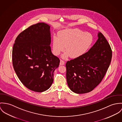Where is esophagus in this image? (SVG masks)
I'll use <instances>...</instances> for the list:
<instances>
[{"label":"esophagus","mask_w":122,"mask_h":122,"mask_svg":"<svg viewBox=\"0 0 122 122\" xmlns=\"http://www.w3.org/2000/svg\"><path fill=\"white\" fill-rule=\"evenodd\" d=\"M65 62L64 61H63L62 60H60V65H65Z\"/></svg>","instance_id":"1"}]
</instances>
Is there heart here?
<instances>
[{
	"label": "heart",
	"instance_id": "heart-1",
	"mask_svg": "<svg viewBox=\"0 0 122 122\" xmlns=\"http://www.w3.org/2000/svg\"><path fill=\"white\" fill-rule=\"evenodd\" d=\"M93 41L92 35L79 29H66L59 31L58 36H54L52 42V52L58 56L65 50L63 58L70 56L72 58L79 57L85 54Z\"/></svg>",
	"mask_w": 122,
	"mask_h": 122
}]
</instances>
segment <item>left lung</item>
Masks as SVG:
<instances>
[{
  "instance_id": "1",
  "label": "left lung",
  "mask_w": 122,
  "mask_h": 122,
  "mask_svg": "<svg viewBox=\"0 0 122 122\" xmlns=\"http://www.w3.org/2000/svg\"><path fill=\"white\" fill-rule=\"evenodd\" d=\"M97 36L98 40L87 52L66 64L68 86L75 93L92 91L102 81L109 66L111 49L101 32Z\"/></svg>"
}]
</instances>
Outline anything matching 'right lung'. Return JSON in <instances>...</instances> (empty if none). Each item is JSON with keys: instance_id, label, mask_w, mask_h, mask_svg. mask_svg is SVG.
<instances>
[{"instance_id": "right-lung-1", "label": "right lung", "mask_w": 122, "mask_h": 122, "mask_svg": "<svg viewBox=\"0 0 122 122\" xmlns=\"http://www.w3.org/2000/svg\"><path fill=\"white\" fill-rule=\"evenodd\" d=\"M48 24L31 26L16 38L12 53L14 71L21 83L36 92L48 90L53 82V72L60 60L51 52Z\"/></svg>"}]
</instances>
